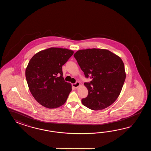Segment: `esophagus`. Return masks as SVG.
I'll return each instance as SVG.
<instances>
[{"label": "esophagus", "instance_id": "esophagus-1", "mask_svg": "<svg viewBox=\"0 0 151 151\" xmlns=\"http://www.w3.org/2000/svg\"><path fill=\"white\" fill-rule=\"evenodd\" d=\"M80 83L79 82H76V83H73L72 84V86L74 87V88H78V87L79 86H80Z\"/></svg>", "mask_w": 151, "mask_h": 151}]
</instances>
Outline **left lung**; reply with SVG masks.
Instances as JSON below:
<instances>
[{
    "label": "left lung",
    "instance_id": "1",
    "mask_svg": "<svg viewBox=\"0 0 151 151\" xmlns=\"http://www.w3.org/2000/svg\"><path fill=\"white\" fill-rule=\"evenodd\" d=\"M80 68L90 82L84 83L88 94L81 99L83 105L93 110L105 109L119 96L126 78L124 63L107 50L86 49L74 54Z\"/></svg>",
    "mask_w": 151,
    "mask_h": 151
}]
</instances>
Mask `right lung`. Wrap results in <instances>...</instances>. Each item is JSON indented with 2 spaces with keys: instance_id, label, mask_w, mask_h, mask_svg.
<instances>
[{
  "instance_id": "right-lung-1",
  "label": "right lung",
  "mask_w": 151,
  "mask_h": 151,
  "mask_svg": "<svg viewBox=\"0 0 151 151\" xmlns=\"http://www.w3.org/2000/svg\"><path fill=\"white\" fill-rule=\"evenodd\" d=\"M66 48L51 47L33 56L26 69L29 89L38 102L48 109H55L66 102L72 91L65 81L62 66L73 54Z\"/></svg>"
}]
</instances>
